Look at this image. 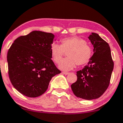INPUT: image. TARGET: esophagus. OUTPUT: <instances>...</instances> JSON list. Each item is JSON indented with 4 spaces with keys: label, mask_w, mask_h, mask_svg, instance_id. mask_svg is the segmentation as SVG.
Segmentation results:
<instances>
[{
    "label": "esophagus",
    "mask_w": 123,
    "mask_h": 123,
    "mask_svg": "<svg viewBox=\"0 0 123 123\" xmlns=\"http://www.w3.org/2000/svg\"><path fill=\"white\" fill-rule=\"evenodd\" d=\"M62 74H65V75H67V74H69V73H68V72H62Z\"/></svg>",
    "instance_id": "34e87169"
}]
</instances>
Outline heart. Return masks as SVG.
I'll return each instance as SVG.
<instances>
[{
    "label": "heart",
    "instance_id": "b5f03b06",
    "mask_svg": "<svg viewBox=\"0 0 123 123\" xmlns=\"http://www.w3.org/2000/svg\"><path fill=\"white\" fill-rule=\"evenodd\" d=\"M64 52H67V58L60 63L59 67L63 70H70L76 64L81 67L87 64L92 56L93 49L83 39L70 36L61 40L60 45L56 43L51 45V58L56 64L61 61Z\"/></svg>",
    "mask_w": 123,
    "mask_h": 123
}]
</instances>
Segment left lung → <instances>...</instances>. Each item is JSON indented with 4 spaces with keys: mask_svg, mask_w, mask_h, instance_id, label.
Masks as SVG:
<instances>
[{
    "mask_svg": "<svg viewBox=\"0 0 123 123\" xmlns=\"http://www.w3.org/2000/svg\"><path fill=\"white\" fill-rule=\"evenodd\" d=\"M89 39L93 55L87 65L76 72L77 81L71 88L76 96L91 100L99 98L108 88L114 64L108 43L95 33Z\"/></svg>",
    "mask_w": 123,
    "mask_h": 123,
    "instance_id": "1",
    "label": "left lung"
}]
</instances>
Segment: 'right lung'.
Returning <instances> with one entry per match:
<instances>
[{"label": "right lung", "mask_w": 123, "mask_h": 123, "mask_svg": "<svg viewBox=\"0 0 123 123\" xmlns=\"http://www.w3.org/2000/svg\"><path fill=\"white\" fill-rule=\"evenodd\" d=\"M55 35L33 31L14 41L8 50V75L14 87L30 98L44 93L51 78L61 71L51 60Z\"/></svg>", "instance_id": "add662e5"}]
</instances>
